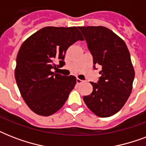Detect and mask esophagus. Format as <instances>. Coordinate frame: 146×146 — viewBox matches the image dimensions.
<instances>
[{"mask_svg": "<svg viewBox=\"0 0 146 146\" xmlns=\"http://www.w3.org/2000/svg\"><path fill=\"white\" fill-rule=\"evenodd\" d=\"M82 82H83V81L80 80V79H78V78L76 79V83H77V84H81Z\"/></svg>", "mask_w": 146, "mask_h": 146, "instance_id": "34e87169", "label": "esophagus"}]
</instances>
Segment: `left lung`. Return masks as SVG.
<instances>
[{"mask_svg": "<svg viewBox=\"0 0 146 146\" xmlns=\"http://www.w3.org/2000/svg\"><path fill=\"white\" fill-rule=\"evenodd\" d=\"M93 57L95 66H102L98 83L92 82L93 90L83 100L87 107L100 117L115 114L129 98L135 71L124 41L104 26H80Z\"/></svg>", "mask_w": 146, "mask_h": 146, "instance_id": "left-lung-1", "label": "left lung"}]
</instances>
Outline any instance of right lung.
Returning a JSON list of instances; mask_svg holds the SVG:
<instances>
[{
  "mask_svg": "<svg viewBox=\"0 0 146 146\" xmlns=\"http://www.w3.org/2000/svg\"><path fill=\"white\" fill-rule=\"evenodd\" d=\"M79 40L84 39L76 26H47L22 44L17 57L15 79L22 97L34 113L52 115L67 100L76 79L52 72V69L64 66L66 50Z\"/></svg>",
  "mask_w": 146,
  "mask_h": 146,
  "instance_id": "1",
  "label": "right lung"
}]
</instances>
